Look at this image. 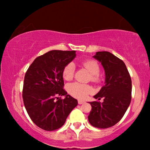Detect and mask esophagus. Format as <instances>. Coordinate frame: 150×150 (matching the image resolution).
<instances>
[{
    "label": "esophagus",
    "instance_id": "obj_1",
    "mask_svg": "<svg viewBox=\"0 0 150 150\" xmlns=\"http://www.w3.org/2000/svg\"><path fill=\"white\" fill-rule=\"evenodd\" d=\"M78 103H79V104H83L85 103V102L83 101V100H79V101H78Z\"/></svg>",
    "mask_w": 150,
    "mask_h": 150
}]
</instances>
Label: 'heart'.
<instances>
[{"label":"heart","instance_id":"heart-1","mask_svg":"<svg viewBox=\"0 0 150 150\" xmlns=\"http://www.w3.org/2000/svg\"><path fill=\"white\" fill-rule=\"evenodd\" d=\"M83 65L91 74V81L97 82L99 80L100 66L98 63L94 60H88L83 62ZM75 66L72 63H68L65 66L63 70V77L65 81H70L74 75ZM67 90L70 95L79 99H85L87 96L92 92L91 86L79 83H73L69 84Z\"/></svg>","mask_w":150,"mask_h":150}]
</instances>
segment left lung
I'll return each instance as SVG.
<instances>
[{
    "mask_svg": "<svg viewBox=\"0 0 150 150\" xmlns=\"http://www.w3.org/2000/svg\"><path fill=\"white\" fill-rule=\"evenodd\" d=\"M104 67L105 85L93 96L104 98V102H91L88 116L90 124L98 128L113 126L121 120L131 101L132 81L124 61L106 51L97 52L93 56Z\"/></svg>",
    "mask_w": 150,
    "mask_h": 150,
    "instance_id": "left-lung-1",
    "label": "left lung"
}]
</instances>
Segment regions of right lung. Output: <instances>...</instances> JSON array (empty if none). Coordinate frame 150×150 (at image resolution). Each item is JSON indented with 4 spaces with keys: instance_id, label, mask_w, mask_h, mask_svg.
Here are the masks:
<instances>
[{
    "instance_id": "obj_1",
    "label": "right lung",
    "mask_w": 150,
    "mask_h": 150,
    "mask_svg": "<svg viewBox=\"0 0 150 150\" xmlns=\"http://www.w3.org/2000/svg\"><path fill=\"white\" fill-rule=\"evenodd\" d=\"M76 57V51L51 50L37 57L24 76L22 98L30 118L36 126L55 130L65 124L78 105L76 99L63 89V70ZM64 95V99H61Z\"/></svg>"
}]
</instances>
